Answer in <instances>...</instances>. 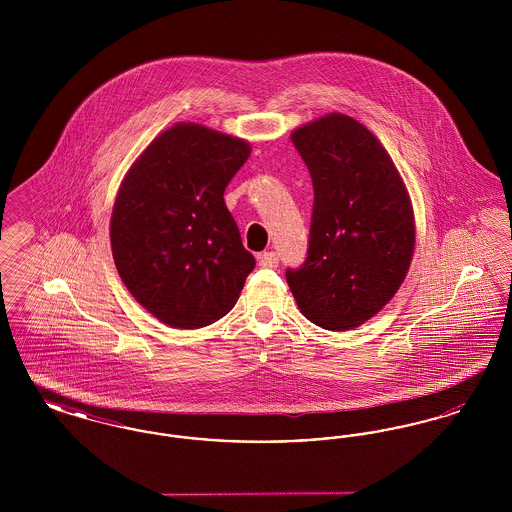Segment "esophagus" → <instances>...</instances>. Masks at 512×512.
I'll use <instances>...</instances> for the list:
<instances>
[{
    "label": "esophagus",
    "instance_id": "obj_1",
    "mask_svg": "<svg viewBox=\"0 0 512 512\" xmlns=\"http://www.w3.org/2000/svg\"><path fill=\"white\" fill-rule=\"evenodd\" d=\"M278 263H280V259H278V255L274 251H265V253L259 255V267L276 268Z\"/></svg>",
    "mask_w": 512,
    "mask_h": 512
}]
</instances>
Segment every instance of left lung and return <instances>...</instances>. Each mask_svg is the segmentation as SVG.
<instances>
[{
    "label": "left lung",
    "mask_w": 512,
    "mask_h": 512,
    "mask_svg": "<svg viewBox=\"0 0 512 512\" xmlns=\"http://www.w3.org/2000/svg\"><path fill=\"white\" fill-rule=\"evenodd\" d=\"M292 142L313 178L307 259L286 280L305 318L345 332L384 309L414 251V215L388 151L361 122L330 113Z\"/></svg>",
    "instance_id": "8db88e82"
}]
</instances>
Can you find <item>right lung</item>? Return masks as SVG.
<instances>
[{
  "instance_id": "right-lung-1",
  "label": "right lung",
  "mask_w": 512,
  "mask_h": 512,
  "mask_svg": "<svg viewBox=\"0 0 512 512\" xmlns=\"http://www.w3.org/2000/svg\"><path fill=\"white\" fill-rule=\"evenodd\" d=\"M251 146L195 122L159 134L122 180L111 215L115 267L172 328H203L236 305L255 257L224 203Z\"/></svg>"
}]
</instances>
